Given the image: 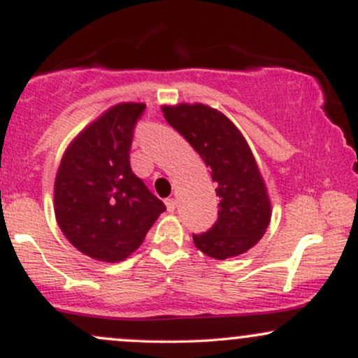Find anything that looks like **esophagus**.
Here are the masks:
<instances>
[{
	"label": "esophagus",
	"mask_w": 358,
	"mask_h": 358,
	"mask_svg": "<svg viewBox=\"0 0 358 358\" xmlns=\"http://www.w3.org/2000/svg\"><path fill=\"white\" fill-rule=\"evenodd\" d=\"M165 203H166L168 212H173L175 208H176V202H175V199H166V200H165Z\"/></svg>",
	"instance_id": "obj_1"
}]
</instances>
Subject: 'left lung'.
Masks as SVG:
<instances>
[{"mask_svg":"<svg viewBox=\"0 0 358 358\" xmlns=\"http://www.w3.org/2000/svg\"><path fill=\"white\" fill-rule=\"evenodd\" d=\"M171 127L210 168L219 195V219L208 232L193 236L208 257L241 256L261 241L271 222V200L252 151L237 126L207 104L162 106Z\"/></svg>","mask_w":358,"mask_h":358,"instance_id":"left-lung-1","label":"left lung"}]
</instances>
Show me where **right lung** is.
I'll return each instance as SVG.
<instances>
[{"mask_svg":"<svg viewBox=\"0 0 358 358\" xmlns=\"http://www.w3.org/2000/svg\"><path fill=\"white\" fill-rule=\"evenodd\" d=\"M145 108L121 102L104 110L72 139L57 170V224L73 248L96 261H124L166 210L129 165L133 131Z\"/></svg>","mask_w":358,"mask_h":358,"instance_id":"right-lung-1","label":"right lung"}]
</instances>
